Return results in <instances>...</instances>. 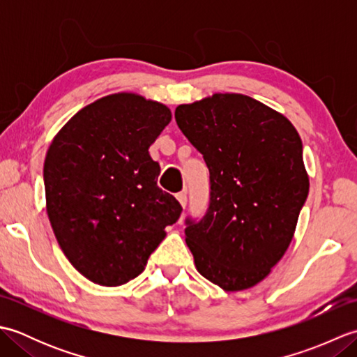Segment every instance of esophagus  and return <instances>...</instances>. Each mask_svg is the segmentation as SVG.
I'll use <instances>...</instances> for the list:
<instances>
[{"instance_id":"1","label":"esophagus","mask_w":357,"mask_h":357,"mask_svg":"<svg viewBox=\"0 0 357 357\" xmlns=\"http://www.w3.org/2000/svg\"><path fill=\"white\" fill-rule=\"evenodd\" d=\"M176 199H178V202L181 204V207H183V208L187 206V193L185 192L178 193L176 195Z\"/></svg>"}]
</instances>
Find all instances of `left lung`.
<instances>
[{"instance_id":"8db88e82","label":"left lung","mask_w":357,"mask_h":357,"mask_svg":"<svg viewBox=\"0 0 357 357\" xmlns=\"http://www.w3.org/2000/svg\"><path fill=\"white\" fill-rule=\"evenodd\" d=\"M174 118L210 170V207L185 229L196 270L224 291L252 288L282 259L307 199L301 136L282 113L241 93L181 104Z\"/></svg>"}]
</instances>
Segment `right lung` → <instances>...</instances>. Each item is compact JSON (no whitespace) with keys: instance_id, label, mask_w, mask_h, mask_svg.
<instances>
[{"instance_id":"obj_1","label":"right lung","mask_w":357,"mask_h":357,"mask_svg":"<svg viewBox=\"0 0 357 357\" xmlns=\"http://www.w3.org/2000/svg\"><path fill=\"white\" fill-rule=\"evenodd\" d=\"M170 121L162 102L112 93L75 113L49 146L44 187L52 230L69 262L98 285L141 275L183 211L158 187L161 169L149 155Z\"/></svg>"}]
</instances>
